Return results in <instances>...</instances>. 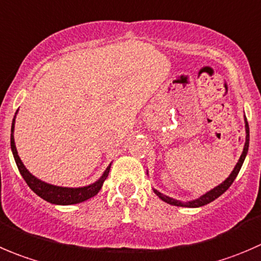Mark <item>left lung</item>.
Returning <instances> with one entry per match:
<instances>
[{
  "mask_svg": "<svg viewBox=\"0 0 261 261\" xmlns=\"http://www.w3.org/2000/svg\"><path fill=\"white\" fill-rule=\"evenodd\" d=\"M245 127H246V141H245L244 151H242V154H241V156H240L239 162H237L236 167H234L233 171H232V173L229 174L228 178H227L226 181H223L221 185H218V186H217V187H214L213 190H211V191H209V192H206L205 195L200 196V198L196 199V200L187 201V203H182V201H179V200H174V199L169 198V196H166V195L161 194V192L156 191V190H154V192H155V194L158 195V196L162 199V200L166 201V203H168V204H171V205L186 206V208H199V206L206 205V204H209V203H212V201H213V200H216L217 198H219V196H221L222 194H224V192H226L227 190L229 189V186H231V185L233 184L234 178H236L237 174H239L240 169H241L242 164H244L245 158H246L247 150H249V141H250L249 123H247L246 117H245Z\"/></svg>",
  "mask_w": 261,
  "mask_h": 261,
  "instance_id": "left-lung-1",
  "label": "left lung"
}]
</instances>
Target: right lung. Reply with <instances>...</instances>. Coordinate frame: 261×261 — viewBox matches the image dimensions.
I'll use <instances>...</instances> for the list:
<instances>
[{"label": "right lung", "instance_id": "right-lung-1", "mask_svg": "<svg viewBox=\"0 0 261 261\" xmlns=\"http://www.w3.org/2000/svg\"><path fill=\"white\" fill-rule=\"evenodd\" d=\"M14 127H15V117L12 120V126H11V150L14 154L15 162H16V166L19 168L20 173H21L22 178L25 179V182L28 184V186L38 195L42 199H44L45 201L52 204H57V205H71V204H77L82 203V201L88 200V199L93 198L99 192V190L102 189L103 182L107 178L108 173H110L111 166L107 167V169L105 171V173L102 174L99 179L94 184L89 185V186L84 187H61V186H55V185L45 184V182L40 181L37 177L33 176L25 166L22 164L21 159H20L19 154H17L16 146H15V140H14Z\"/></svg>", "mask_w": 261, "mask_h": 261}]
</instances>
